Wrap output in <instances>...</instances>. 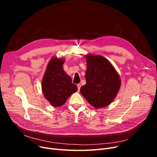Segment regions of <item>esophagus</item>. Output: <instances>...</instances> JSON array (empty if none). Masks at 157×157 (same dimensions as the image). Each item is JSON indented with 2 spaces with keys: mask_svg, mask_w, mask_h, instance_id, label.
I'll return each instance as SVG.
<instances>
[{
  "mask_svg": "<svg viewBox=\"0 0 157 157\" xmlns=\"http://www.w3.org/2000/svg\"><path fill=\"white\" fill-rule=\"evenodd\" d=\"M77 86H78V90H80V88H81V85L80 83H79V84H78V85H77Z\"/></svg>",
  "mask_w": 157,
  "mask_h": 157,
  "instance_id": "34e87169",
  "label": "esophagus"
}]
</instances>
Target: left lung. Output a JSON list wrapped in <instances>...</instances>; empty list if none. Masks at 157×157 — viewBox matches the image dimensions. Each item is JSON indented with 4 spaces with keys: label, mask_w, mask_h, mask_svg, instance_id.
I'll return each instance as SVG.
<instances>
[{
    "label": "left lung",
    "mask_w": 157,
    "mask_h": 157,
    "mask_svg": "<svg viewBox=\"0 0 157 157\" xmlns=\"http://www.w3.org/2000/svg\"><path fill=\"white\" fill-rule=\"evenodd\" d=\"M85 58L87 65L86 84L81 86L80 92L94 108H104L116 97L121 86L120 77L104 56L88 54Z\"/></svg>",
    "instance_id": "left-lung-1"
}]
</instances>
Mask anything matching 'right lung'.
Instances as JSON below:
<instances>
[{
    "instance_id": "1",
    "label": "right lung",
    "mask_w": 157,
    "mask_h": 157,
    "mask_svg": "<svg viewBox=\"0 0 157 157\" xmlns=\"http://www.w3.org/2000/svg\"><path fill=\"white\" fill-rule=\"evenodd\" d=\"M63 59L53 57L49 60L42 80V91L46 99L53 107L65 104L78 87L63 69Z\"/></svg>"
}]
</instances>
